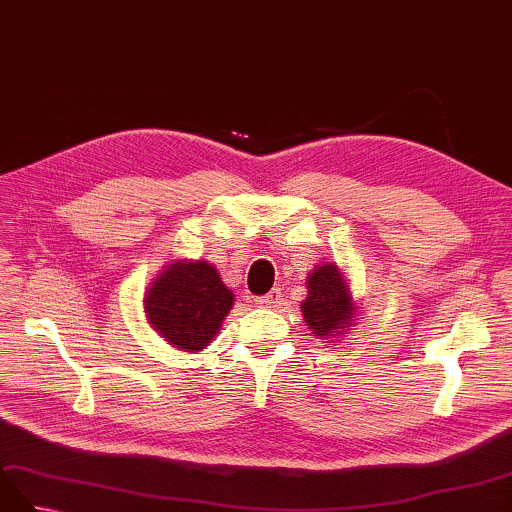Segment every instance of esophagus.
<instances>
[{"instance_id": "obj_1", "label": "esophagus", "mask_w": 512, "mask_h": 512, "mask_svg": "<svg viewBox=\"0 0 512 512\" xmlns=\"http://www.w3.org/2000/svg\"><path fill=\"white\" fill-rule=\"evenodd\" d=\"M279 301H281V292H279V290H270L268 294L259 296L257 305H259V307H275Z\"/></svg>"}]
</instances>
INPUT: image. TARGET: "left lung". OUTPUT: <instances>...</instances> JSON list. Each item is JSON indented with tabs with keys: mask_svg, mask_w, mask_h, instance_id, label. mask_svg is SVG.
Instances as JSON below:
<instances>
[{
	"mask_svg": "<svg viewBox=\"0 0 512 512\" xmlns=\"http://www.w3.org/2000/svg\"><path fill=\"white\" fill-rule=\"evenodd\" d=\"M301 312L307 329L320 340L344 338L353 325H358L360 303H355L349 281L334 261H320L307 275Z\"/></svg>",
	"mask_w": 512,
	"mask_h": 512,
	"instance_id": "8db88e82",
	"label": "left lung"
}]
</instances>
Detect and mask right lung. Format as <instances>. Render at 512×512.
<instances>
[{"mask_svg":"<svg viewBox=\"0 0 512 512\" xmlns=\"http://www.w3.org/2000/svg\"><path fill=\"white\" fill-rule=\"evenodd\" d=\"M233 292L205 259H172L144 296L150 329L178 351L209 347L233 307Z\"/></svg>","mask_w":512,"mask_h":512,"instance_id":"obj_1","label":"right lung"}]
</instances>
